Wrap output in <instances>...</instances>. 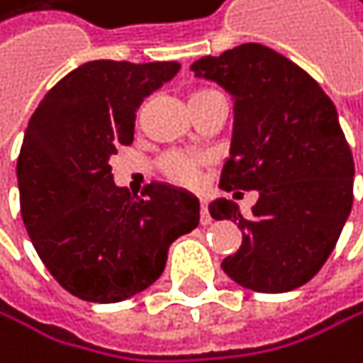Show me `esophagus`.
Listing matches in <instances>:
<instances>
[{"label": "esophagus", "instance_id": "obj_1", "mask_svg": "<svg viewBox=\"0 0 363 363\" xmlns=\"http://www.w3.org/2000/svg\"><path fill=\"white\" fill-rule=\"evenodd\" d=\"M201 223H203V225H209V223H212V216H209V209H207L205 203L201 205Z\"/></svg>", "mask_w": 363, "mask_h": 363}]
</instances>
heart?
<instances>
[{
	"label": "heart",
	"instance_id": "b5f03b06",
	"mask_svg": "<svg viewBox=\"0 0 363 363\" xmlns=\"http://www.w3.org/2000/svg\"><path fill=\"white\" fill-rule=\"evenodd\" d=\"M209 93H216L212 89H201L196 93H191L189 100H196V98H203V96H209ZM162 172L167 174V178L174 180L178 185H185V187H196L201 183V172L196 162H191L183 156H167L162 160Z\"/></svg>",
	"mask_w": 363,
	"mask_h": 363
}]
</instances>
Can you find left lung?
<instances>
[{
	"label": "left lung",
	"mask_w": 363,
	"mask_h": 363,
	"mask_svg": "<svg viewBox=\"0 0 363 363\" xmlns=\"http://www.w3.org/2000/svg\"><path fill=\"white\" fill-rule=\"evenodd\" d=\"M189 69L234 102L220 189L259 191L250 216L228 199L209 203L212 218L234 220L243 232L241 247L223 259V272L265 294L308 284L335 250L352 207L354 162L333 100L303 69L263 44L201 57Z\"/></svg>",
	"instance_id": "8db88e82"
}]
</instances>
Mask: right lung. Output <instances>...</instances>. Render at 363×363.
Listing matches in <instances>:
<instances>
[{
    "label": "right lung",
    "instance_id": "obj_1",
    "mask_svg": "<svg viewBox=\"0 0 363 363\" xmlns=\"http://www.w3.org/2000/svg\"><path fill=\"white\" fill-rule=\"evenodd\" d=\"M178 69L93 60L64 75L30 116L17 158L21 218L46 270L77 299L118 303L147 290L169 245L199 225L191 191L151 183L131 196L108 164L133 143L135 108Z\"/></svg>",
    "mask_w": 363,
    "mask_h": 363
}]
</instances>
